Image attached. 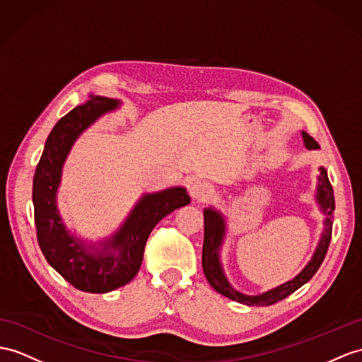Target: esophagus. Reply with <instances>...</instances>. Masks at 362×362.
<instances>
[{"instance_id": "34e87169", "label": "esophagus", "mask_w": 362, "mask_h": 362, "mask_svg": "<svg viewBox=\"0 0 362 362\" xmlns=\"http://www.w3.org/2000/svg\"><path fill=\"white\" fill-rule=\"evenodd\" d=\"M211 195H214V187L210 186L207 181L197 180L192 182L190 186V197L197 201H207Z\"/></svg>"}]
</instances>
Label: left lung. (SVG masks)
<instances>
[{"mask_svg": "<svg viewBox=\"0 0 362 362\" xmlns=\"http://www.w3.org/2000/svg\"><path fill=\"white\" fill-rule=\"evenodd\" d=\"M303 138L305 141L307 148H318L320 144L316 141L303 132ZM318 201L321 202L322 209L327 214V219H325V230L322 233V238L320 241L318 249H316L312 261L307 264L305 269L299 273L296 278H293L288 283L279 286L276 288L270 290V292H266L258 296H247L243 295L227 283V279L223 273L221 264H219V257H218V250L219 245H221L223 241V235H224V219L223 216L218 214V211L207 209L204 210V244H202V270H204V275L209 281V284L214 287L218 293H221L227 298L233 299V301H238L245 305H272L281 299L287 298L288 295H292L295 290H298L301 286H304L307 281H310L312 276L318 272L320 266L322 264L325 255H327L330 240H332V226H333V210H334V197H333V187L329 181V176L325 169L321 167V175L318 178Z\"/></svg>", "mask_w": 362, "mask_h": 362, "instance_id": "obj_1", "label": "left lung"}]
</instances>
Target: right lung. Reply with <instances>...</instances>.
Wrapping results in <instances>:
<instances>
[{
  "label": "right lung",
  "mask_w": 362,
  "mask_h": 362,
  "mask_svg": "<svg viewBox=\"0 0 362 362\" xmlns=\"http://www.w3.org/2000/svg\"><path fill=\"white\" fill-rule=\"evenodd\" d=\"M117 104L104 96H92L61 118L47 136L33 176V216L44 258L67 283L89 293L112 292L130 283L143 262L147 238L153 227L173 210L190 202L182 187L146 195L119 232L95 253L67 233L55 204L61 167L76 136Z\"/></svg>",
  "instance_id": "obj_1"
}]
</instances>
